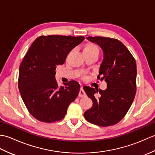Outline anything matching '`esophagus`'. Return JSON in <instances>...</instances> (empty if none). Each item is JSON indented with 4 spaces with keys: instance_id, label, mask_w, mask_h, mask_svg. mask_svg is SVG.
Returning a JSON list of instances; mask_svg holds the SVG:
<instances>
[{
    "instance_id": "esophagus-1",
    "label": "esophagus",
    "mask_w": 155,
    "mask_h": 155,
    "mask_svg": "<svg viewBox=\"0 0 155 155\" xmlns=\"http://www.w3.org/2000/svg\"><path fill=\"white\" fill-rule=\"evenodd\" d=\"M86 96V94H85V92L84 91L83 87L81 88L80 91H79V93H78V97H84Z\"/></svg>"
}]
</instances>
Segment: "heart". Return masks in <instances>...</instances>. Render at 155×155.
I'll return each instance as SVG.
<instances>
[{
    "mask_svg": "<svg viewBox=\"0 0 155 155\" xmlns=\"http://www.w3.org/2000/svg\"><path fill=\"white\" fill-rule=\"evenodd\" d=\"M98 51V48L97 47V46H95L93 44L91 43H88L87 44L85 47L83 49V51Z\"/></svg>",
    "mask_w": 155,
    "mask_h": 155,
    "instance_id": "heart-1",
    "label": "heart"
}]
</instances>
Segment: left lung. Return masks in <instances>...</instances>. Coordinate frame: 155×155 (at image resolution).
I'll return each mask as SVG.
<instances>
[{
    "label": "left lung",
    "instance_id": "left-lung-1",
    "mask_svg": "<svg viewBox=\"0 0 155 155\" xmlns=\"http://www.w3.org/2000/svg\"><path fill=\"white\" fill-rule=\"evenodd\" d=\"M87 39L99 46L103 51L98 78L104 79L107 88L98 91L83 87L93 102V107L84 112V116L87 120L98 126H111L123 119L135 97L136 61L117 39L101 37H88Z\"/></svg>",
    "mask_w": 155,
    "mask_h": 155
}]
</instances>
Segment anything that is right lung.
Instances as JSON below:
<instances>
[{
    "instance_id": "obj_1",
    "label": "right lung",
    "mask_w": 155,
    "mask_h": 155,
    "mask_svg": "<svg viewBox=\"0 0 155 155\" xmlns=\"http://www.w3.org/2000/svg\"><path fill=\"white\" fill-rule=\"evenodd\" d=\"M84 39L82 36H41L29 48L20 66L18 86L26 107L36 119L61 120L77 97L80 84L72 81L58 87L55 70Z\"/></svg>"
}]
</instances>
